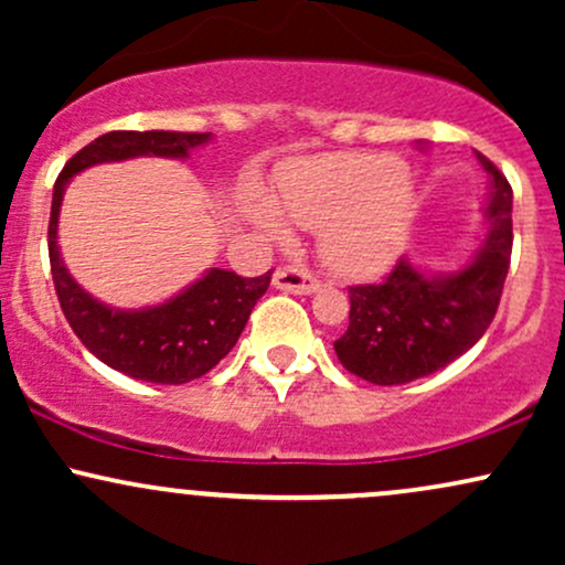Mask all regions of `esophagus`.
<instances>
[{
  "label": "esophagus",
  "mask_w": 565,
  "mask_h": 565,
  "mask_svg": "<svg viewBox=\"0 0 565 565\" xmlns=\"http://www.w3.org/2000/svg\"><path fill=\"white\" fill-rule=\"evenodd\" d=\"M274 287L284 291H295V295H310V291L319 289V278L300 265H281L274 274Z\"/></svg>",
  "instance_id": "esophagus-1"
}]
</instances>
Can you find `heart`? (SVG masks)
Here are the masks:
<instances>
[{
    "label": "heart",
    "instance_id": "heart-1",
    "mask_svg": "<svg viewBox=\"0 0 565 565\" xmlns=\"http://www.w3.org/2000/svg\"><path fill=\"white\" fill-rule=\"evenodd\" d=\"M278 206L289 220L321 228V257L342 276L380 274L404 242L408 183L404 164L374 153H334L289 164L278 178ZM252 223L281 236L268 201L249 199Z\"/></svg>",
    "mask_w": 565,
    "mask_h": 565
}]
</instances>
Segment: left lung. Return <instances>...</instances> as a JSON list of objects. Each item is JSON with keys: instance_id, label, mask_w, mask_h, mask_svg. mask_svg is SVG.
<instances>
[{"instance_id": "left-lung-1", "label": "left lung", "mask_w": 565, "mask_h": 565, "mask_svg": "<svg viewBox=\"0 0 565 565\" xmlns=\"http://www.w3.org/2000/svg\"><path fill=\"white\" fill-rule=\"evenodd\" d=\"M491 174L486 242L457 274H423L406 260L377 284L350 287L348 332L334 342L337 359L374 385L427 377L481 340L494 321L512 255V188L481 157Z\"/></svg>"}]
</instances>
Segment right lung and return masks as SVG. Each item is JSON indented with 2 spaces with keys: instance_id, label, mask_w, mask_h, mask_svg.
Here are the masks:
<instances>
[{
  "instance_id": "obj_1",
  "label": "right lung",
  "mask_w": 565,
  "mask_h": 565,
  "mask_svg": "<svg viewBox=\"0 0 565 565\" xmlns=\"http://www.w3.org/2000/svg\"><path fill=\"white\" fill-rule=\"evenodd\" d=\"M210 140V132H167V129H114L100 135L79 153H74L57 174L50 210V268L57 302L68 327L82 345L103 364L127 377L183 385L199 380L217 366L249 321L252 308L268 291L270 270L257 278H242L233 270L212 268L172 300L142 310H116L89 297L74 278L57 252V212L63 193L76 172L103 161H125L135 157L185 159L188 151Z\"/></svg>"
}]
</instances>
